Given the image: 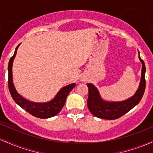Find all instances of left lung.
Instances as JSON below:
<instances>
[{"mask_svg":"<svg viewBox=\"0 0 153 153\" xmlns=\"http://www.w3.org/2000/svg\"><path fill=\"white\" fill-rule=\"evenodd\" d=\"M139 58L143 64L141 80H140V86L136 94L130 99L121 101V102L104 101L100 97L97 88L93 84L87 83V86L88 88V98L87 104L88 108L92 113V114L101 119L113 120V119H118L122 117L138 104L143 98L144 93H145V86H146L145 65L140 55H139Z\"/></svg>","mask_w":153,"mask_h":153,"instance_id":"obj_1","label":"left lung"}]
</instances>
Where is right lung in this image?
<instances>
[{
    "mask_svg": "<svg viewBox=\"0 0 153 153\" xmlns=\"http://www.w3.org/2000/svg\"><path fill=\"white\" fill-rule=\"evenodd\" d=\"M19 46V45H18L16 48L14 54L10 57L8 68V88H9L10 94L11 95L12 98L19 106H20L28 113H29L35 117L41 119H47L57 115L65 105L68 95L73 90V88H75V83H72L71 85H68L62 88L57 94V96L50 102L45 103H33L24 99L16 91L13 83V79H12V65H13V59H14L16 54V51Z\"/></svg>",
    "mask_w": 153,
    "mask_h": 153,
    "instance_id": "add662e5",
    "label": "right lung"
}]
</instances>
